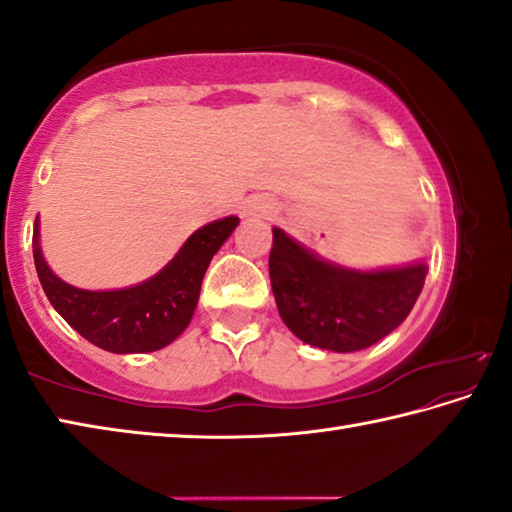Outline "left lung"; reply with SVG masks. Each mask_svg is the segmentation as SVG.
Here are the masks:
<instances>
[{
	"label": "left lung",
	"mask_w": 512,
	"mask_h": 512,
	"mask_svg": "<svg viewBox=\"0 0 512 512\" xmlns=\"http://www.w3.org/2000/svg\"><path fill=\"white\" fill-rule=\"evenodd\" d=\"M427 271V264L350 271L323 262L273 228L268 273L277 311L314 348L357 352L384 339L411 314Z\"/></svg>",
	"instance_id": "1"
}]
</instances>
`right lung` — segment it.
I'll return each instance as SVG.
<instances>
[{
	"instance_id": "1",
	"label": "right lung",
	"mask_w": 512,
	"mask_h": 512,
	"mask_svg": "<svg viewBox=\"0 0 512 512\" xmlns=\"http://www.w3.org/2000/svg\"><path fill=\"white\" fill-rule=\"evenodd\" d=\"M237 216L196 230L162 271L131 289L85 291L51 273L33 230V262L54 309L83 339L117 354L155 352L176 341L194 316L203 275L216 250L237 228Z\"/></svg>"
}]
</instances>
